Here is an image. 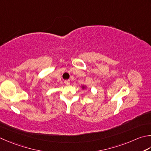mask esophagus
Returning a JSON list of instances; mask_svg holds the SVG:
<instances>
[{"instance_id": "34e87169", "label": "esophagus", "mask_w": 151, "mask_h": 151, "mask_svg": "<svg viewBox=\"0 0 151 151\" xmlns=\"http://www.w3.org/2000/svg\"><path fill=\"white\" fill-rule=\"evenodd\" d=\"M64 83L66 85H69L70 84V81H69V80H67V81H65Z\"/></svg>"}]
</instances>
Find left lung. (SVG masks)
Instances as JSON below:
<instances>
[{"mask_svg": "<svg viewBox=\"0 0 151 151\" xmlns=\"http://www.w3.org/2000/svg\"><path fill=\"white\" fill-rule=\"evenodd\" d=\"M81 88H82V90H86L87 88V86H82Z\"/></svg>", "mask_w": 151, "mask_h": 151, "instance_id": "left-lung-1", "label": "left lung"}]
</instances>
